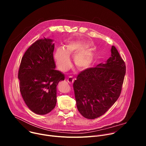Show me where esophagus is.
I'll return each instance as SVG.
<instances>
[{"label":"esophagus","instance_id":"obj_1","mask_svg":"<svg viewBox=\"0 0 146 146\" xmlns=\"http://www.w3.org/2000/svg\"><path fill=\"white\" fill-rule=\"evenodd\" d=\"M67 81L69 83V84H73V82H74V78L72 76H70L67 78Z\"/></svg>","mask_w":146,"mask_h":146}]
</instances>
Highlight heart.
<instances>
[{
	"mask_svg": "<svg viewBox=\"0 0 146 146\" xmlns=\"http://www.w3.org/2000/svg\"><path fill=\"white\" fill-rule=\"evenodd\" d=\"M86 46L76 43H69L65 50L58 48L54 54V58L58 68L62 72L67 71L71 65L69 56L74 55V64L80 69L89 68L93 60V54L90 50L82 51Z\"/></svg>",
	"mask_w": 146,
	"mask_h": 146,
	"instance_id": "b5f03b06",
	"label": "heart"
}]
</instances>
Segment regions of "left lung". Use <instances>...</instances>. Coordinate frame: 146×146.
I'll list each match as a JSON object with an SVG mask.
<instances>
[{"label":"left lung","instance_id":"1","mask_svg":"<svg viewBox=\"0 0 146 146\" xmlns=\"http://www.w3.org/2000/svg\"><path fill=\"white\" fill-rule=\"evenodd\" d=\"M106 64L80 72L73 83L77 108L86 118L105 114L119 98L126 73L125 63L113 46Z\"/></svg>","mask_w":146,"mask_h":146}]
</instances>
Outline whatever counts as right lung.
Masks as SVG:
<instances>
[{"label":"right lung","instance_id":"obj_1","mask_svg":"<svg viewBox=\"0 0 146 146\" xmlns=\"http://www.w3.org/2000/svg\"><path fill=\"white\" fill-rule=\"evenodd\" d=\"M51 39L36 40L26 51L18 70L19 90L28 108L36 114L51 111L56 103V86L65 76L55 69Z\"/></svg>","mask_w":146,"mask_h":146}]
</instances>
